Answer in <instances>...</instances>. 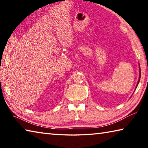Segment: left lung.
Masks as SVG:
<instances>
[{
    "label": "left lung",
    "instance_id": "8db88e82",
    "mask_svg": "<svg viewBox=\"0 0 148 148\" xmlns=\"http://www.w3.org/2000/svg\"><path fill=\"white\" fill-rule=\"evenodd\" d=\"M140 76H141V72H140V77H139V79H138V84H137V85H136V87H137V86H138V84H139V82H140Z\"/></svg>",
    "mask_w": 148,
    "mask_h": 148
}]
</instances>
